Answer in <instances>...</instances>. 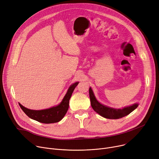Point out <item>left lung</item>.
Masks as SVG:
<instances>
[{
    "label": "left lung",
    "mask_w": 159,
    "mask_h": 159,
    "mask_svg": "<svg viewBox=\"0 0 159 159\" xmlns=\"http://www.w3.org/2000/svg\"><path fill=\"white\" fill-rule=\"evenodd\" d=\"M89 95L91 106L93 110L102 117L109 119H118L130 114L138 107V104H134L122 109H115L104 106L98 102L95 98L91 88L89 89Z\"/></svg>",
    "instance_id": "8db88e82"
}]
</instances>
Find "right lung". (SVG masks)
<instances>
[{
    "label": "right lung",
    "mask_w": 159,
    "mask_h": 159,
    "mask_svg": "<svg viewBox=\"0 0 159 159\" xmlns=\"http://www.w3.org/2000/svg\"><path fill=\"white\" fill-rule=\"evenodd\" d=\"M79 82L71 84L69 87L63 100L58 106L43 110H32L23 106L19 103L21 109L29 118L43 124L56 123L62 120L66 115L72 93Z\"/></svg>",
    "instance_id": "add662e5"
}]
</instances>
